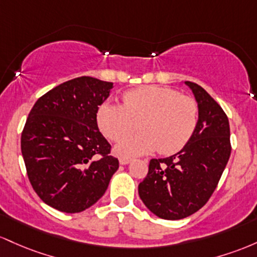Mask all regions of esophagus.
<instances>
[{
	"mask_svg": "<svg viewBox=\"0 0 257 257\" xmlns=\"http://www.w3.org/2000/svg\"><path fill=\"white\" fill-rule=\"evenodd\" d=\"M119 163L121 165H127V164L131 163V159H130V158H120Z\"/></svg>",
	"mask_w": 257,
	"mask_h": 257,
	"instance_id": "esophagus-1",
	"label": "esophagus"
}]
</instances>
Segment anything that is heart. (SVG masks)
<instances>
[{
  "label": "heart",
  "mask_w": 257,
  "mask_h": 257,
  "mask_svg": "<svg viewBox=\"0 0 257 257\" xmlns=\"http://www.w3.org/2000/svg\"><path fill=\"white\" fill-rule=\"evenodd\" d=\"M123 105L104 102L98 106L97 123L109 140L119 141L138 127L136 135L123 138L115 147L122 157L158 152L175 154L194 134L198 104L192 97L161 86H144L126 92Z\"/></svg>",
  "instance_id": "heart-1"
}]
</instances>
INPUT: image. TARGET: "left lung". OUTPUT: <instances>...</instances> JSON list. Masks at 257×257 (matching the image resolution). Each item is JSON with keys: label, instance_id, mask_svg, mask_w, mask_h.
Instances as JSON below:
<instances>
[{"label": "left lung", "instance_id": "1", "mask_svg": "<svg viewBox=\"0 0 257 257\" xmlns=\"http://www.w3.org/2000/svg\"><path fill=\"white\" fill-rule=\"evenodd\" d=\"M198 104V123L188 143L164 159H152L138 186L144 205L164 220H181L197 212L217 187L230 155L228 117L197 83L184 82Z\"/></svg>", "mask_w": 257, "mask_h": 257}]
</instances>
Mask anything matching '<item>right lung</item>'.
Wrapping results in <instances>:
<instances>
[{"label":"right lung","mask_w":257,"mask_h":257,"mask_svg":"<svg viewBox=\"0 0 257 257\" xmlns=\"http://www.w3.org/2000/svg\"><path fill=\"white\" fill-rule=\"evenodd\" d=\"M113 82L81 76L37 99L22 134L28 177L43 203L66 214L96 204L119 169L97 125Z\"/></svg>","instance_id":"add662e5"}]
</instances>
